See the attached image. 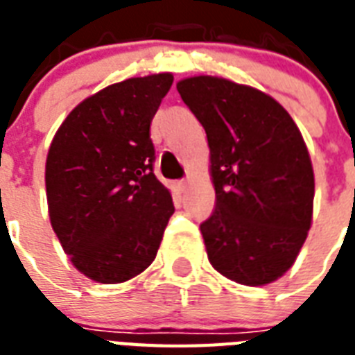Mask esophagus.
<instances>
[{
	"instance_id": "34e87169",
	"label": "esophagus",
	"mask_w": 355,
	"mask_h": 355,
	"mask_svg": "<svg viewBox=\"0 0 355 355\" xmlns=\"http://www.w3.org/2000/svg\"><path fill=\"white\" fill-rule=\"evenodd\" d=\"M178 189H180V191H186V188H188V180H178Z\"/></svg>"
}]
</instances>
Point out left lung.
<instances>
[{
	"mask_svg": "<svg viewBox=\"0 0 355 355\" xmlns=\"http://www.w3.org/2000/svg\"><path fill=\"white\" fill-rule=\"evenodd\" d=\"M205 127L216 210L200 225L214 269L265 286L297 259L313 214L315 178L302 134L263 92L219 77L177 85Z\"/></svg>",
	"mask_w": 355,
	"mask_h": 355,
	"instance_id": "obj_1",
	"label": "left lung"
}]
</instances>
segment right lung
<instances>
[{
  "label": "right lung",
  "mask_w": 355,
  "mask_h": 355,
  "mask_svg": "<svg viewBox=\"0 0 355 355\" xmlns=\"http://www.w3.org/2000/svg\"><path fill=\"white\" fill-rule=\"evenodd\" d=\"M171 85V73H158L107 86L69 112L47 153L51 227L71 263L99 284L147 269L175 211L150 139Z\"/></svg>",
  "instance_id": "obj_1"
}]
</instances>
